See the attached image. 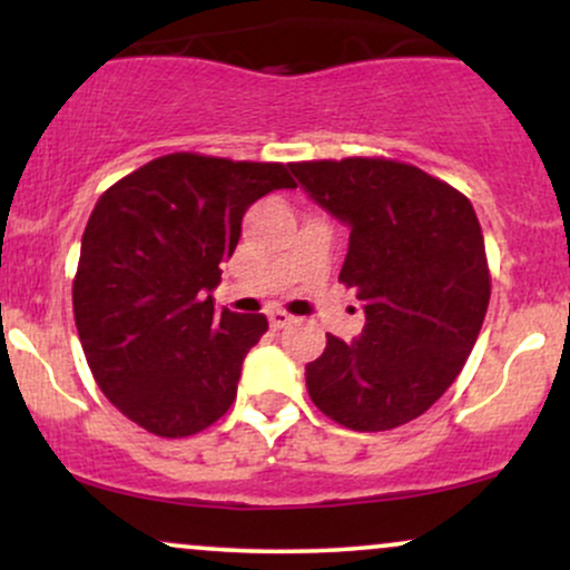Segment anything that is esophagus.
Instances as JSON below:
<instances>
[{
	"instance_id": "34e87169",
	"label": "esophagus",
	"mask_w": 570,
	"mask_h": 570,
	"mask_svg": "<svg viewBox=\"0 0 570 570\" xmlns=\"http://www.w3.org/2000/svg\"><path fill=\"white\" fill-rule=\"evenodd\" d=\"M267 322H271L273 330H284L286 324H292V316H289V313H284V311H273L271 316H267Z\"/></svg>"
}]
</instances>
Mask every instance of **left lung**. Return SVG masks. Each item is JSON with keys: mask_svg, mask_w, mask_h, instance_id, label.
<instances>
[{"mask_svg": "<svg viewBox=\"0 0 570 570\" xmlns=\"http://www.w3.org/2000/svg\"><path fill=\"white\" fill-rule=\"evenodd\" d=\"M318 206L351 227L340 284L364 303L362 337L326 335L305 367L313 404L340 426L389 431L453 385L490 303L480 219L463 193L410 163H289Z\"/></svg>", "mask_w": 570, "mask_h": 570, "instance_id": "obj_1", "label": "left lung"}]
</instances>
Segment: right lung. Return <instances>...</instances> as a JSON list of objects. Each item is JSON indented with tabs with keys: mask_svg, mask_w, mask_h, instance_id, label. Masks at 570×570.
I'll use <instances>...</instances> for the list:
<instances>
[{
	"mask_svg": "<svg viewBox=\"0 0 570 570\" xmlns=\"http://www.w3.org/2000/svg\"><path fill=\"white\" fill-rule=\"evenodd\" d=\"M297 187L284 163L174 153L122 176L96 203L71 284L98 389L149 434L179 440L219 421L263 313L214 307L246 208Z\"/></svg>",
	"mask_w": 570,
	"mask_h": 570,
	"instance_id": "add662e5",
	"label": "right lung"
}]
</instances>
